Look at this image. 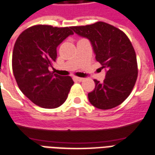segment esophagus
Wrapping results in <instances>:
<instances>
[{
  "instance_id": "esophagus-1",
  "label": "esophagus",
  "mask_w": 155,
  "mask_h": 155,
  "mask_svg": "<svg viewBox=\"0 0 155 155\" xmlns=\"http://www.w3.org/2000/svg\"><path fill=\"white\" fill-rule=\"evenodd\" d=\"M74 79H75V80H77L78 81H82L84 80V78H78V77H75V78H74Z\"/></svg>"
}]
</instances>
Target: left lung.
I'll return each mask as SVG.
<instances>
[{
  "mask_svg": "<svg viewBox=\"0 0 155 155\" xmlns=\"http://www.w3.org/2000/svg\"><path fill=\"white\" fill-rule=\"evenodd\" d=\"M71 29L91 41L96 61L107 69L103 82L94 80L95 88L88 94L90 103L102 110L122 104L133 91L138 74L136 53L128 36L104 21Z\"/></svg>",
  "mask_w": 155,
  "mask_h": 155,
  "instance_id": "obj_1",
  "label": "left lung"
}]
</instances>
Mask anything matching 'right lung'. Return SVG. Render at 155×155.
<instances>
[{"label": "right lung", "instance_id": "add662e5", "mask_svg": "<svg viewBox=\"0 0 155 155\" xmlns=\"http://www.w3.org/2000/svg\"><path fill=\"white\" fill-rule=\"evenodd\" d=\"M71 27L36 25L17 39L12 56L14 78L21 91L44 108H56L66 100L74 81L48 70L56 61V48L70 35Z\"/></svg>", "mask_w": 155, "mask_h": 155}]
</instances>
